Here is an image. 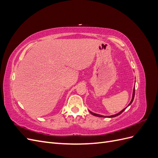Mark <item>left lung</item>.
<instances>
[{
  "mask_svg": "<svg viewBox=\"0 0 158 158\" xmlns=\"http://www.w3.org/2000/svg\"><path fill=\"white\" fill-rule=\"evenodd\" d=\"M135 86L134 87V89H133V92H132V99H131V102L129 103V104L128 105V106L126 107V108H125V109H123L122 111H121L119 113H117V114H113V115H110V116H104V115H102V114H97V113H93V112H92V111H89V112L91 113V114H92L93 115H94V116H96V117H108V118H112V117H117V116H118V115H119V114H121L124 111H125V110L129 106H131V103H132V102H133V99H134V98H135Z\"/></svg>",
  "mask_w": 158,
  "mask_h": 158,
  "instance_id": "8db88e82",
  "label": "left lung"
}]
</instances>
